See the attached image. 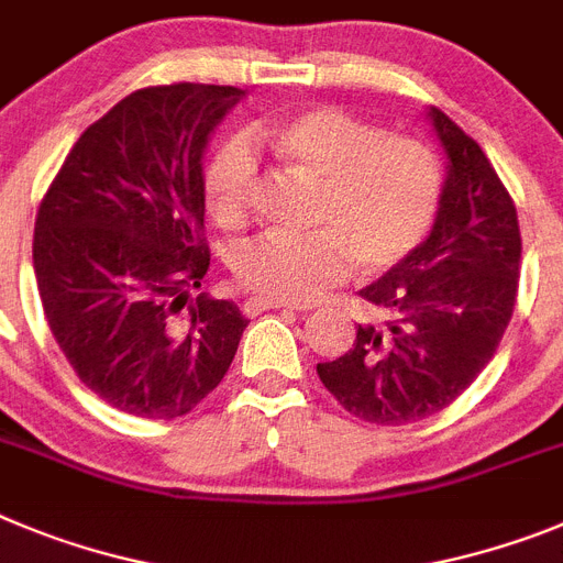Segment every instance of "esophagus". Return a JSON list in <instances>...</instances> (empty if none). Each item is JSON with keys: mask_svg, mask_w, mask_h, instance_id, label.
Listing matches in <instances>:
<instances>
[{"mask_svg": "<svg viewBox=\"0 0 563 563\" xmlns=\"http://www.w3.org/2000/svg\"><path fill=\"white\" fill-rule=\"evenodd\" d=\"M272 309H295V306L286 300H272V297H252V300H246V306H243L246 317H257L261 311H272Z\"/></svg>", "mask_w": 563, "mask_h": 563, "instance_id": "obj_1", "label": "esophagus"}]
</instances>
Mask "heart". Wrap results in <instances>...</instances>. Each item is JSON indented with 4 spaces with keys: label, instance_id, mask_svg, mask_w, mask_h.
<instances>
[{
    "label": "heart",
    "instance_id": "1",
    "mask_svg": "<svg viewBox=\"0 0 563 563\" xmlns=\"http://www.w3.org/2000/svg\"><path fill=\"white\" fill-rule=\"evenodd\" d=\"M268 144L286 173L317 184L309 234H261L232 257L243 288L286 302H309L354 266L376 277L417 252L437 221L442 164L428 144L383 133L340 107H309L268 124ZM257 158L246 139L223 141L203 173L214 221L243 227Z\"/></svg>",
    "mask_w": 563,
    "mask_h": 563
}]
</instances>
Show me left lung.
Instances as JSON below:
<instances>
[{
    "instance_id": "left-lung-1",
    "label": "left lung",
    "mask_w": 563,
    "mask_h": 563,
    "mask_svg": "<svg viewBox=\"0 0 563 563\" xmlns=\"http://www.w3.org/2000/svg\"><path fill=\"white\" fill-rule=\"evenodd\" d=\"M448 155L437 221L410 257L360 291L376 320L351 351L317 363L342 408L374 424L428 419L482 374L510 325L521 232L510 192L482 146L430 107Z\"/></svg>"
}]
</instances>
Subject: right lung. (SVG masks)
<instances>
[{
    "label": "right lung",
    "mask_w": 563,
    "mask_h": 563,
    "mask_svg": "<svg viewBox=\"0 0 563 563\" xmlns=\"http://www.w3.org/2000/svg\"><path fill=\"white\" fill-rule=\"evenodd\" d=\"M243 90L144 87L90 124L42 198L33 268L78 379L141 419L184 417L221 385L249 325L207 291L203 150Z\"/></svg>",
    "instance_id": "obj_1"
}]
</instances>
